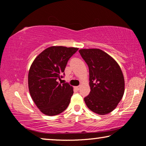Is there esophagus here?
Instances as JSON below:
<instances>
[{"mask_svg": "<svg viewBox=\"0 0 146 146\" xmlns=\"http://www.w3.org/2000/svg\"><path fill=\"white\" fill-rule=\"evenodd\" d=\"M75 89H76V90H80V86H76V87H75Z\"/></svg>", "mask_w": 146, "mask_h": 146, "instance_id": "obj_1", "label": "esophagus"}]
</instances>
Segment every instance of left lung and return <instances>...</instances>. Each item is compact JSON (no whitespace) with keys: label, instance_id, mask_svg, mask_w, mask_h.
I'll return each mask as SVG.
<instances>
[{"label":"left lung","instance_id":"obj_1","mask_svg":"<svg viewBox=\"0 0 146 146\" xmlns=\"http://www.w3.org/2000/svg\"><path fill=\"white\" fill-rule=\"evenodd\" d=\"M89 67L90 93L84 98L93 112L104 115L113 111L122 98L124 78L118 64L100 49L78 51Z\"/></svg>","mask_w":146,"mask_h":146}]
</instances>
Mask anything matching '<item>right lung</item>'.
<instances>
[{"label":"right lung","mask_w":146,"mask_h":146,"mask_svg":"<svg viewBox=\"0 0 146 146\" xmlns=\"http://www.w3.org/2000/svg\"><path fill=\"white\" fill-rule=\"evenodd\" d=\"M77 48L51 46L35 58L28 73L31 97L39 110L48 116L62 113L70 104L73 88L59 83L70 57Z\"/></svg>","instance_id":"right-lung-1"}]
</instances>
